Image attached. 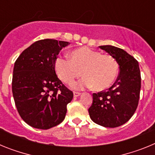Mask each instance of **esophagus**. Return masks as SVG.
Wrapping results in <instances>:
<instances>
[{"label": "esophagus", "mask_w": 155, "mask_h": 155, "mask_svg": "<svg viewBox=\"0 0 155 155\" xmlns=\"http://www.w3.org/2000/svg\"><path fill=\"white\" fill-rule=\"evenodd\" d=\"M81 95L80 92H77V91H74V97H78Z\"/></svg>", "instance_id": "34e87169"}]
</instances>
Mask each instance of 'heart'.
<instances>
[{"label":"heart","mask_w":155,"mask_h":155,"mask_svg":"<svg viewBox=\"0 0 155 155\" xmlns=\"http://www.w3.org/2000/svg\"><path fill=\"white\" fill-rule=\"evenodd\" d=\"M55 71L62 81L71 84L81 74L84 76L72 87L81 90L91 87L98 91L110 87L118 75L119 66L112 56L101 54L88 47H81L68 57H58L54 63Z\"/></svg>","instance_id":"obj_1"}]
</instances>
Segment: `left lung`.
<instances>
[{
  "label": "left lung",
  "mask_w": 155,
  "mask_h": 155,
  "mask_svg": "<svg viewBox=\"0 0 155 155\" xmlns=\"http://www.w3.org/2000/svg\"><path fill=\"white\" fill-rule=\"evenodd\" d=\"M99 48L116 60L120 74L109 89L93 93L88 113L94 123L114 128L126 124L137 108L141 87L140 71L137 61L125 50L109 45Z\"/></svg>",
  "instance_id": "8db88e82"
}]
</instances>
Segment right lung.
<instances>
[{"mask_svg": "<svg viewBox=\"0 0 155 155\" xmlns=\"http://www.w3.org/2000/svg\"><path fill=\"white\" fill-rule=\"evenodd\" d=\"M70 43L46 39L36 41L15 63L12 93L19 115L34 128L47 130L64 120L73 92L58 78L57 55Z\"/></svg>", "mask_w": 155, "mask_h": 155, "instance_id": "right-lung-1", "label": "right lung"}]
</instances>
